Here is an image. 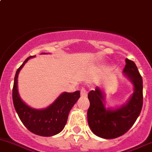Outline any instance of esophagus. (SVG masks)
<instances>
[{"mask_svg": "<svg viewBox=\"0 0 152 152\" xmlns=\"http://www.w3.org/2000/svg\"><path fill=\"white\" fill-rule=\"evenodd\" d=\"M87 94H88V91L86 90L84 88H82L80 90V95L82 97H86L87 96Z\"/></svg>", "mask_w": 152, "mask_h": 152, "instance_id": "obj_1", "label": "esophagus"}]
</instances>
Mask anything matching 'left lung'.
<instances>
[{"instance_id": "1", "label": "left lung", "mask_w": 152, "mask_h": 152, "mask_svg": "<svg viewBox=\"0 0 152 152\" xmlns=\"http://www.w3.org/2000/svg\"><path fill=\"white\" fill-rule=\"evenodd\" d=\"M123 70L133 84L134 92L126 104L115 109L106 108L104 92L99 87L88 94L90 106L88 123L94 134L105 139L116 138L126 133L139 116L143 107V80L132 61L126 58Z\"/></svg>"}]
</instances>
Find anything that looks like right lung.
I'll return each mask as SVG.
<instances>
[{
  "label": "right lung",
  "mask_w": 152,
  "mask_h": 152,
  "mask_svg": "<svg viewBox=\"0 0 152 152\" xmlns=\"http://www.w3.org/2000/svg\"><path fill=\"white\" fill-rule=\"evenodd\" d=\"M34 57L35 56L26 58L17 70L12 90V99L15 110L25 126L34 134L50 137L58 134L63 130L66 124L69 111L80 96V91L73 93L64 92L50 105L45 109L38 110L27 105L19 95L18 77L19 72L24 66L25 64Z\"/></svg>",
  "instance_id": "right-lung-1"
}]
</instances>
